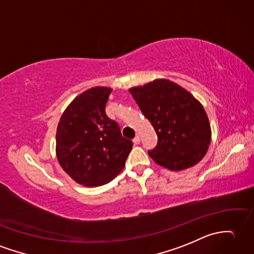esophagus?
<instances>
[{"instance_id":"esophagus-1","label":"esophagus","mask_w":254,"mask_h":254,"mask_svg":"<svg viewBox=\"0 0 254 254\" xmlns=\"http://www.w3.org/2000/svg\"><path fill=\"white\" fill-rule=\"evenodd\" d=\"M139 141H140V138H139L138 135H136V136H135L134 139H133V143H134V145H138Z\"/></svg>"}]
</instances>
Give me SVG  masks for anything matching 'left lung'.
Segmentation results:
<instances>
[{
  "instance_id": "8db88e82",
  "label": "left lung",
  "mask_w": 254,
  "mask_h": 254,
  "mask_svg": "<svg viewBox=\"0 0 254 254\" xmlns=\"http://www.w3.org/2000/svg\"><path fill=\"white\" fill-rule=\"evenodd\" d=\"M128 91L157 133V146L148 151L156 163L181 171L201 160L210 145L211 127L202 105L190 92L167 79Z\"/></svg>"
}]
</instances>
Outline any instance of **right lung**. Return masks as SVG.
Here are the masks:
<instances>
[{
    "instance_id": "add662e5",
    "label": "right lung",
    "mask_w": 254,
    "mask_h": 254,
    "mask_svg": "<svg viewBox=\"0 0 254 254\" xmlns=\"http://www.w3.org/2000/svg\"><path fill=\"white\" fill-rule=\"evenodd\" d=\"M111 88L92 87L76 96L58 122L56 155L63 170L76 183L96 187L113 181L125 168L132 140L121 135L105 107Z\"/></svg>"
}]
</instances>
